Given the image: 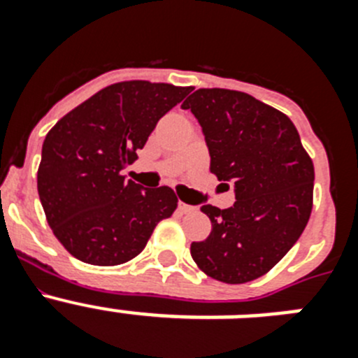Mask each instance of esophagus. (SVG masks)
Listing matches in <instances>:
<instances>
[{"instance_id": "34e87169", "label": "esophagus", "mask_w": 358, "mask_h": 358, "mask_svg": "<svg viewBox=\"0 0 358 358\" xmlns=\"http://www.w3.org/2000/svg\"><path fill=\"white\" fill-rule=\"evenodd\" d=\"M179 210H181V213H192V211H195V208L179 201Z\"/></svg>"}]
</instances>
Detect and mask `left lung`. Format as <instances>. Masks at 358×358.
Returning <instances> with one entry per match:
<instances>
[{
  "label": "left lung",
  "mask_w": 358,
  "mask_h": 358,
  "mask_svg": "<svg viewBox=\"0 0 358 358\" xmlns=\"http://www.w3.org/2000/svg\"><path fill=\"white\" fill-rule=\"evenodd\" d=\"M201 123L210 170L235 182L227 210L201 208L211 220L192 258L213 280L238 285L267 274L301 236L314 199V163L287 115L233 90H197L186 98Z\"/></svg>",
  "instance_id": "left-lung-1"
}]
</instances>
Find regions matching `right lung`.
Listing matches in <instances>:
<instances>
[{"label":"right lung","instance_id":"1","mask_svg":"<svg viewBox=\"0 0 358 358\" xmlns=\"http://www.w3.org/2000/svg\"><path fill=\"white\" fill-rule=\"evenodd\" d=\"M189 91L148 80L110 84L46 134L37 192L53 235L77 260L125 264L143 251L157 224L172 217V188H143L122 170Z\"/></svg>","mask_w":358,"mask_h":358}]
</instances>
